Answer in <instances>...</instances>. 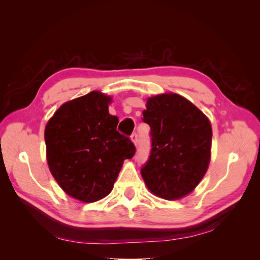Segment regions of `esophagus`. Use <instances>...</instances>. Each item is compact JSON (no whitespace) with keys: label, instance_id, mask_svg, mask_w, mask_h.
Segmentation results:
<instances>
[{"label":"esophagus","instance_id":"obj_1","mask_svg":"<svg viewBox=\"0 0 260 260\" xmlns=\"http://www.w3.org/2000/svg\"><path fill=\"white\" fill-rule=\"evenodd\" d=\"M131 140H132V142L135 143L136 145L138 144V140H139V139H138V133H137V132H133V133H132V135H131Z\"/></svg>","mask_w":260,"mask_h":260}]
</instances>
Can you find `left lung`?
I'll return each mask as SVG.
<instances>
[{
  "instance_id": "obj_1",
  "label": "left lung",
  "mask_w": 260,
  "mask_h": 260,
  "mask_svg": "<svg viewBox=\"0 0 260 260\" xmlns=\"http://www.w3.org/2000/svg\"><path fill=\"white\" fill-rule=\"evenodd\" d=\"M142 120L151 127V153L141 168L148 190L165 200L191 193L205 176L211 147L208 118L178 94L149 98Z\"/></svg>"
}]
</instances>
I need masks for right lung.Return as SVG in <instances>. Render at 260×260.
<instances>
[{
  "label": "right lung",
  "mask_w": 260,
  "mask_h": 260,
  "mask_svg": "<svg viewBox=\"0 0 260 260\" xmlns=\"http://www.w3.org/2000/svg\"><path fill=\"white\" fill-rule=\"evenodd\" d=\"M112 99L92 91L62 104L44 131L46 157L54 179L68 195L92 203L111 193L124 159L136 153L117 131L108 112Z\"/></svg>",
  "instance_id": "right-lung-1"
}]
</instances>
